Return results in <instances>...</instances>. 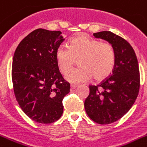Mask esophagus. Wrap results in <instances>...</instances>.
<instances>
[{
	"instance_id": "obj_1",
	"label": "esophagus",
	"mask_w": 147,
	"mask_h": 147,
	"mask_svg": "<svg viewBox=\"0 0 147 147\" xmlns=\"http://www.w3.org/2000/svg\"><path fill=\"white\" fill-rule=\"evenodd\" d=\"M78 87V85H77V84H71V90H74V89L77 88Z\"/></svg>"
}]
</instances>
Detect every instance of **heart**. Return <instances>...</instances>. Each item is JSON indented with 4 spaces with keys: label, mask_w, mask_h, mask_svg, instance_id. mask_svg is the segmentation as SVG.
<instances>
[{
    "label": "heart",
    "mask_w": 147,
    "mask_h": 147,
    "mask_svg": "<svg viewBox=\"0 0 147 147\" xmlns=\"http://www.w3.org/2000/svg\"><path fill=\"white\" fill-rule=\"evenodd\" d=\"M55 58L63 74L67 72L78 60L80 67L68 71L66 78L71 83H81L92 77L101 81L109 76L115 65L116 54L111 43L82 35L71 39L68 48L59 46Z\"/></svg>",
    "instance_id": "obj_1"
}]
</instances>
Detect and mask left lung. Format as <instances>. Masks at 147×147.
Here are the masks:
<instances>
[{
	"instance_id": "obj_1",
	"label": "left lung",
	"mask_w": 147,
	"mask_h": 147,
	"mask_svg": "<svg viewBox=\"0 0 147 147\" xmlns=\"http://www.w3.org/2000/svg\"><path fill=\"white\" fill-rule=\"evenodd\" d=\"M93 36L111 43L116 54L112 74L98 85L89 86L90 94L84 102L89 117L105 125L117 121L132 107L140 90V71L134 49L125 39L111 31Z\"/></svg>"
}]
</instances>
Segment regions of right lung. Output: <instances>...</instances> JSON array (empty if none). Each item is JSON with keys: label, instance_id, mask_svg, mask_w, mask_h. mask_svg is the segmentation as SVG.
I'll return each mask as SVG.
<instances>
[{"label": "right lung", "instance_id": "add662e5", "mask_svg": "<svg viewBox=\"0 0 147 147\" xmlns=\"http://www.w3.org/2000/svg\"><path fill=\"white\" fill-rule=\"evenodd\" d=\"M59 30L39 28L22 39L13 56L15 96L26 115L39 123L58 120L63 99L70 91L57 64L55 53L64 41Z\"/></svg>", "mask_w": 147, "mask_h": 147}]
</instances>
